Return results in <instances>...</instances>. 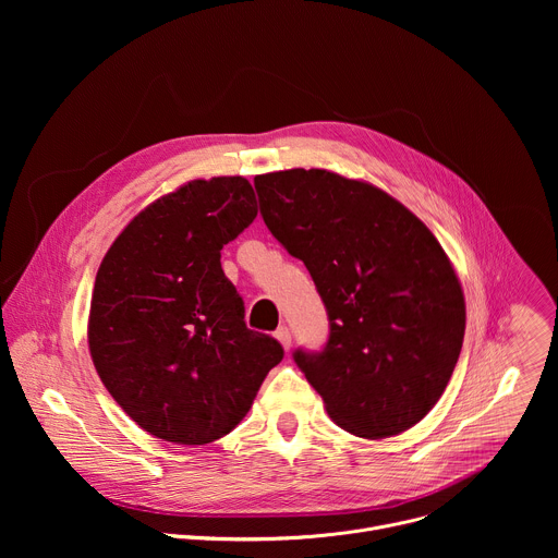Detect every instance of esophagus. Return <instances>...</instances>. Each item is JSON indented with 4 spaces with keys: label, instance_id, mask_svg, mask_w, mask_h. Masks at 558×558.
<instances>
[{
    "label": "esophagus",
    "instance_id": "34e87169",
    "mask_svg": "<svg viewBox=\"0 0 558 558\" xmlns=\"http://www.w3.org/2000/svg\"><path fill=\"white\" fill-rule=\"evenodd\" d=\"M276 338H278V342L284 347V351L291 349V331H289V327H278Z\"/></svg>",
    "mask_w": 558,
    "mask_h": 558
}]
</instances>
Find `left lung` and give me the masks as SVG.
Instances as JSON below:
<instances>
[{"instance_id":"8db88e82","label":"left lung","mask_w":558,"mask_h":558,"mask_svg":"<svg viewBox=\"0 0 558 558\" xmlns=\"http://www.w3.org/2000/svg\"><path fill=\"white\" fill-rule=\"evenodd\" d=\"M276 241L329 315L323 351L293 360L344 430L384 439L422 422L461 353L465 302L430 229L386 192L327 170L254 179Z\"/></svg>"}]
</instances>
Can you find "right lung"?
<instances>
[{"label": "right lung", "mask_w": 558, "mask_h": 558, "mask_svg": "<svg viewBox=\"0 0 558 558\" xmlns=\"http://www.w3.org/2000/svg\"><path fill=\"white\" fill-rule=\"evenodd\" d=\"M247 179L192 181L145 207L108 250L88 344L114 402L149 435L203 446L250 413L280 342L247 329L220 250L254 222Z\"/></svg>", "instance_id": "obj_1"}]
</instances>
